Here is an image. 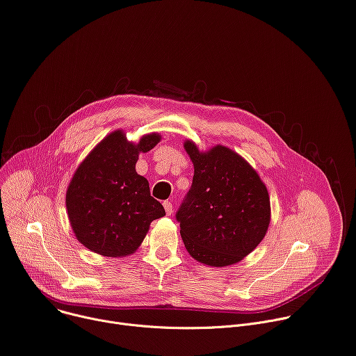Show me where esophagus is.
Segmentation results:
<instances>
[{
  "mask_svg": "<svg viewBox=\"0 0 356 356\" xmlns=\"http://www.w3.org/2000/svg\"><path fill=\"white\" fill-rule=\"evenodd\" d=\"M164 209H165V213L167 215H171L174 212V205L171 201H165L164 202Z\"/></svg>",
  "mask_w": 356,
  "mask_h": 356,
  "instance_id": "1",
  "label": "esophagus"
}]
</instances>
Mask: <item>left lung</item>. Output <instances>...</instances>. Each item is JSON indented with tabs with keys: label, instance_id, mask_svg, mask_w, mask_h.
Here are the masks:
<instances>
[{
	"label": "left lung",
	"instance_id": "left-lung-1",
	"mask_svg": "<svg viewBox=\"0 0 356 356\" xmlns=\"http://www.w3.org/2000/svg\"><path fill=\"white\" fill-rule=\"evenodd\" d=\"M184 147L193 163V178L175 218L189 254L204 264L223 267L252 253L270 223L268 192L257 172L227 147L201 152Z\"/></svg>",
	"mask_w": 356,
	"mask_h": 356
}]
</instances>
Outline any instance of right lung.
I'll return each mask as SVG.
<instances>
[{
  "label": "right lung",
  "instance_id": "obj_1",
  "mask_svg": "<svg viewBox=\"0 0 356 356\" xmlns=\"http://www.w3.org/2000/svg\"><path fill=\"white\" fill-rule=\"evenodd\" d=\"M160 140L152 133L134 144L117 130L79 165L66 191V209L73 233L85 248L107 257L129 256L144 241L149 223L165 215L151 196L148 181L136 171L138 154Z\"/></svg>",
  "mask_w": 356,
  "mask_h": 356
}]
</instances>
